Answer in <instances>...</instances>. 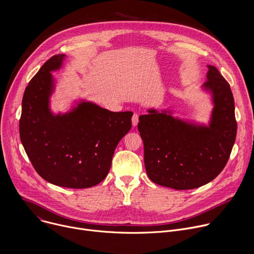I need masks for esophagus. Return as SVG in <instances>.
Returning a JSON list of instances; mask_svg holds the SVG:
<instances>
[{"label": "esophagus", "mask_w": 254, "mask_h": 254, "mask_svg": "<svg viewBox=\"0 0 254 254\" xmlns=\"http://www.w3.org/2000/svg\"><path fill=\"white\" fill-rule=\"evenodd\" d=\"M131 122H132V126L136 127L138 124V115L137 114H133L132 118H131Z\"/></svg>", "instance_id": "esophagus-1"}]
</instances>
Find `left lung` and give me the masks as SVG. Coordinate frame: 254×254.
Segmentation results:
<instances>
[{"mask_svg":"<svg viewBox=\"0 0 254 254\" xmlns=\"http://www.w3.org/2000/svg\"><path fill=\"white\" fill-rule=\"evenodd\" d=\"M204 87L212 92L215 104L209 127L154 110L138 119L144 166L158 185L176 190L199 188L218 176L229 160L237 131L230 85L218 69L209 66Z\"/></svg>","mask_w":254,"mask_h":254,"instance_id":"left-lung-1","label":"left lung"}]
</instances>
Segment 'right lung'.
I'll list each match as a JSON object with an SVG mask.
<instances>
[{"mask_svg": "<svg viewBox=\"0 0 254 254\" xmlns=\"http://www.w3.org/2000/svg\"><path fill=\"white\" fill-rule=\"evenodd\" d=\"M64 55L48 59L28 83L22 100L19 129L26 154L37 172L56 186L83 189L107 176L120 140L131 127V112L113 113L81 102L68 115L54 117L48 108L50 71Z\"/></svg>", "mask_w": 254, "mask_h": 254, "instance_id": "add662e5", "label": "right lung"}]
</instances>
